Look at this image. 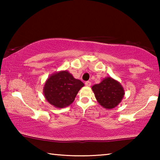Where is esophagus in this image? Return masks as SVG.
<instances>
[{"mask_svg": "<svg viewBox=\"0 0 160 160\" xmlns=\"http://www.w3.org/2000/svg\"><path fill=\"white\" fill-rule=\"evenodd\" d=\"M85 85L88 87L91 86V82H90V81H87V82H85Z\"/></svg>", "mask_w": 160, "mask_h": 160, "instance_id": "obj_1", "label": "esophagus"}]
</instances>
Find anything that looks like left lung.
<instances>
[{"label":"left lung","instance_id":"1","mask_svg":"<svg viewBox=\"0 0 160 160\" xmlns=\"http://www.w3.org/2000/svg\"><path fill=\"white\" fill-rule=\"evenodd\" d=\"M97 102L107 109L117 107L125 94L123 86L112 77H107L99 84L92 87Z\"/></svg>","mask_w":160,"mask_h":160}]
</instances>
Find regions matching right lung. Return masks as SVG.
<instances>
[{
  "mask_svg": "<svg viewBox=\"0 0 160 160\" xmlns=\"http://www.w3.org/2000/svg\"><path fill=\"white\" fill-rule=\"evenodd\" d=\"M85 85L67 70L54 72L46 80L43 92L47 101L54 107L62 109L74 102L78 92Z\"/></svg>",
  "mask_w": 160,
  "mask_h": 160,
  "instance_id": "add662e5",
  "label": "right lung"
}]
</instances>
